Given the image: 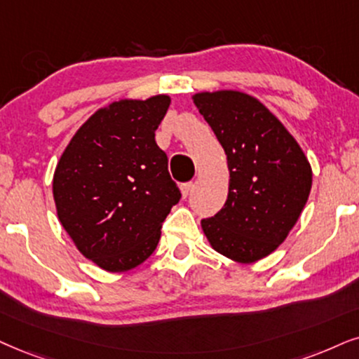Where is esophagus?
<instances>
[{
    "instance_id": "34e87169",
    "label": "esophagus",
    "mask_w": 359,
    "mask_h": 359,
    "mask_svg": "<svg viewBox=\"0 0 359 359\" xmlns=\"http://www.w3.org/2000/svg\"><path fill=\"white\" fill-rule=\"evenodd\" d=\"M192 187H194L192 182H187V184L180 185V192H182V197H187V195L192 192Z\"/></svg>"
}]
</instances>
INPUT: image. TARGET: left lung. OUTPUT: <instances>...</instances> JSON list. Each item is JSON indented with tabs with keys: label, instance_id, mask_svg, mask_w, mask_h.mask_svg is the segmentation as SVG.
I'll return each mask as SVG.
<instances>
[{
	"label": "left lung",
	"instance_id": "obj_1",
	"mask_svg": "<svg viewBox=\"0 0 359 359\" xmlns=\"http://www.w3.org/2000/svg\"><path fill=\"white\" fill-rule=\"evenodd\" d=\"M192 101L224 147L229 197L202 230L215 252L237 263L273 253L300 219L313 172L305 152L269 107L242 90L195 93Z\"/></svg>",
	"mask_w": 359,
	"mask_h": 359
}]
</instances>
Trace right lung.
I'll return each instance as SVG.
<instances>
[{
	"label": "right lung",
	"mask_w": 359,
	"mask_h": 359,
	"mask_svg": "<svg viewBox=\"0 0 359 359\" xmlns=\"http://www.w3.org/2000/svg\"><path fill=\"white\" fill-rule=\"evenodd\" d=\"M170 96L119 99L76 130L53 175L61 225L99 269L122 273L156 250L180 190L167 170L156 130Z\"/></svg>",
	"instance_id": "add662e5"
}]
</instances>
